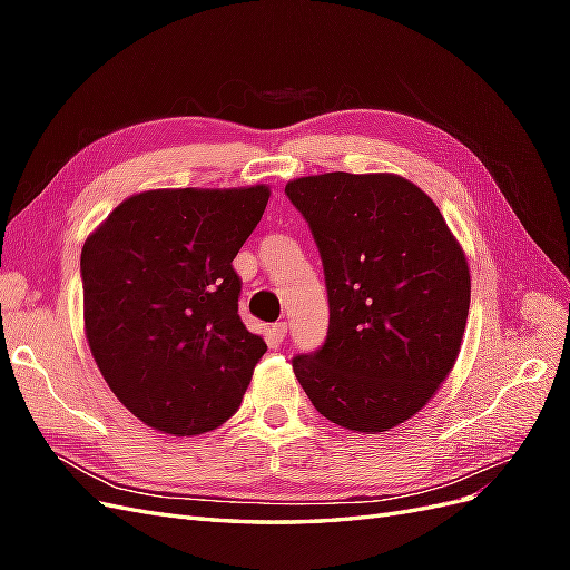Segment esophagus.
I'll use <instances>...</instances> for the list:
<instances>
[{"label":"esophagus","mask_w":570,"mask_h":570,"mask_svg":"<svg viewBox=\"0 0 570 570\" xmlns=\"http://www.w3.org/2000/svg\"><path fill=\"white\" fill-rule=\"evenodd\" d=\"M271 331H273V337H275V340H278V342H283V340H285V335H287V323H285V321H278V323H273V327H271Z\"/></svg>","instance_id":"esophagus-1"}]
</instances>
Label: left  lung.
Wrapping results in <instances>:
<instances>
[{
	"label": "left lung",
	"mask_w": 570,
	"mask_h": 570,
	"mask_svg": "<svg viewBox=\"0 0 570 570\" xmlns=\"http://www.w3.org/2000/svg\"><path fill=\"white\" fill-rule=\"evenodd\" d=\"M285 195L314 235L331 308L325 342L292 368L321 416L385 433L454 366L469 264L435 202L400 176L337 170L292 180Z\"/></svg>",
	"instance_id": "left-lung-1"
}]
</instances>
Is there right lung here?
Listing matches in <instances>:
<instances>
[{
  "label": "right lung",
  "instance_id": "obj_1",
  "mask_svg": "<svg viewBox=\"0 0 570 570\" xmlns=\"http://www.w3.org/2000/svg\"><path fill=\"white\" fill-rule=\"evenodd\" d=\"M268 187L154 189L80 254L85 333L118 402L154 430L199 435L237 411L266 342L237 314L239 247Z\"/></svg>",
  "mask_w": 570,
  "mask_h": 570
}]
</instances>
